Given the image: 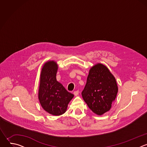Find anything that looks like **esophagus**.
Listing matches in <instances>:
<instances>
[{"label": "esophagus", "instance_id": "esophagus-1", "mask_svg": "<svg viewBox=\"0 0 147 147\" xmlns=\"http://www.w3.org/2000/svg\"><path fill=\"white\" fill-rule=\"evenodd\" d=\"M73 93H74V95L75 96H77L78 95V94H79V91H75Z\"/></svg>", "mask_w": 147, "mask_h": 147}]
</instances>
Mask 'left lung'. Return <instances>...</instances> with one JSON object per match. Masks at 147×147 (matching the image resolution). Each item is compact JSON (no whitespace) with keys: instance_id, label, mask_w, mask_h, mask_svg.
Returning <instances> with one entry per match:
<instances>
[{"instance_id":"1","label":"left lung","mask_w":147,"mask_h":147,"mask_svg":"<svg viewBox=\"0 0 147 147\" xmlns=\"http://www.w3.org/2000/svg\"><path fill=\"white\" fill-rule=\"evenodd\" d=\"M117 91L114 76L105 66L99 63L90 69L81 95L89 108L101 115L109 111Z\"/></svg>"}]
</instances>
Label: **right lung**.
<instances>
[{"label": "right lung", "mask_w": 147, "mask_h": 147, "mask_svg": "<svg viewBox=\"0 0 147 147\" xmlns=\"http://www.w3.org/2000/svg\"><path fill=\"white\" fill-rule=\"evenodd\" d=\"M56 63L47 62L40 73L38 98L42 107L49 113L59 116L65 113L74 95L56 80Z\"/></svg>", "instance_id": "obj_1"}]
</instances>
